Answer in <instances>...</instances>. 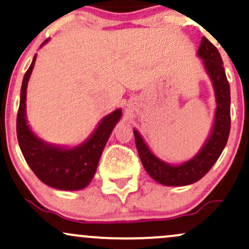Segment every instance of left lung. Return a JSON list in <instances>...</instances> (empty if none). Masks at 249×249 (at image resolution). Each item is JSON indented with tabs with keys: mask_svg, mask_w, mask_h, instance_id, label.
I'll return each instance as SVG.
<instances>
[{
	"mask_svg": "<svg viewBox=\"0 0 249 249\" xmlns=\"http://www.w3.org/2000/svg\"><path fill=\"white\" fill-rule=\"evenodd\" d=\"M196 55L202 59L205 70L212 81L216 103L212 130L199 152L182 164H168L153 154L138 131L133 128L134 141L142 166L151 178L165 186H186L201 179L218 160L230 136L231 90L221 56L206 37L201 38Z\"/></svg>",
	"mask_w": 249,
	"mask_h": 249,
	"instance_id": "1",
	"label": "left lung"
}]
</instances>
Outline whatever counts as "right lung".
Instances as JSON below:
<instances>
[{
	"mask_svg": "<svg viewBox=\"0 0 249 249\" xmlns=\"http://www.w3.org/2000/svg\"><path fill=\"white\" fill-rule=\"evenodd\" d=\"M49 38L42 43H48ZM36 62L34 56L29 69L23 77L21 99L17 112V141L25 161L36 177L48 186L62 191H78L87 187L95 176L99 159L112 133L113 127L122 117V110L105 116L96 130L85 142L73 147L58 146L42 141L31 131L27 121V88Z\"/></svg>",
	"mask_w": 249,
	"mask_h": 249,
	"instance_id": "add662e5",
	"label": "right lung"
}]
</instances>
